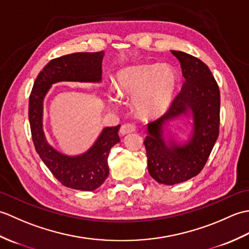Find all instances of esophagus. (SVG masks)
I'll return each mask as SVG.
<instances>
[{
	"mask_svg": "<svg viewBox=\"0 0 249 249\" xmlns=\"http://www.w3.org/2000/svg\"><path fill=\"white\" fill-rule=\"evenodd\" d=\"M136 130V125L135 124H131V123H126L124 125H122V127L120 129V134L122 136L124 135H127L130 133H134Z\"/></svg>",
	"mask_w": 249,
	"mask_h": 249,
	"instance_id": "34e87169",
	"label": "esophagus"
}]
</instances>
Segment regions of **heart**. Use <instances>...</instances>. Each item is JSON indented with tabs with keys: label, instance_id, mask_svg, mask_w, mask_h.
Instances as JSON below:
<instances>
[{
	"label": "heart",
	"instance_id": "b5f03b06",
	"mask_svg": "<svg viewBox=\"0 0 249 249\" xmlns=\"http://www.w3.org/2000/svg\"><path fill=\"white\" fill-rule=\"evenodd\" d=\"M178 88V75L168 64L133 65L120 70L113 89L122 97L134 98L136 109L144 118H156L170 107Z\"/></svg>",
	"mask_w": 249,
	"mask_h": 249
}]
</instances>
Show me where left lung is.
<instances>
[{
  "label": "left lung",
  "instance_id": "8db88e82",
  "mask_svg": "<svg viewBox=\"0 0 249 249\" xmlns=\"http://www.w3.org/2000/svg\"><path fill=\"white\" fill-rule=\"evenodd\" d=\"M181 63L185 78L181 92L161 118L147 124L144 140L147 170L156 182L174 185L200 173L213 150L219 133L220 93L212 72L202 61L182 51L171 50ZM190 116L192 133L179 144L168 125Z\"/></svg>",
  "mask_w": 249,
  "mask_h": 249
}]
</instances>
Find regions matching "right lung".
<instances>
[{
	"label": "right lung",
	"mask_w": 249,
	"mask_h": 249,
	"mask_svg": "<svg viewBox=\"0 0 249 249\" xmlns=\"http://www.w3.org/2000/svg\"><path fill=\"white\" fill-rule=\"evenodd\" d=\"M104 55V51L79 52L51 60L37 76L29 99V121L36 152L62 185L84 192L98 188L108 178L109 152L120 142L121 125L104 128L93 145L82 154H63L46 139L44 99L52 84L57 82H100Z\"/></svg>",
	"instance_id": "add662e5"
}]
</instances>
